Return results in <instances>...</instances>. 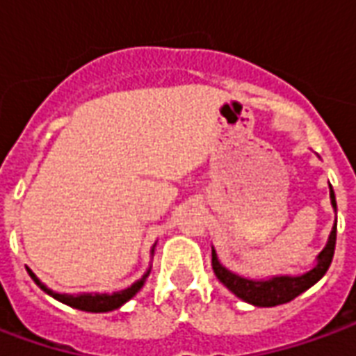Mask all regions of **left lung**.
<instances>
[{
  "instance_id": "8db88e82",
  "label": "left lung",
  "mask_w": 356,
  "mask_h": 356,
  "mask_svg": "<svg viewBox=\"0 0 356 356\" xmlns=\"http://www.w3.org/2000/svg\"><path fill=\"white\" fill-rule=\"evenodd\" d=\"M330 200H332V207L336 209V196H334L332 186H330ZM334 249H336V225H334L332 232H330V238H328L326 247L318 252L317 266L307 273H304V275H298V277L281 275V277L266 279V281H252V279L239 277L236 273L228 272L225 266H220L215 249L211 252V264L213 272L218 277V281L228 291L234 292L238 298H241L243 302H249L252 305H259V307H273V305L291 302L296 296H300L302 292L307 291L309 286L315 285L318 279L328 272V268L332 264Z\"/></svg>"
}]
</instances>
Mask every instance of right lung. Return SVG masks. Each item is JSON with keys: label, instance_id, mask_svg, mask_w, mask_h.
<instances>
[{"label": "right lung", "instance_id": "add662e5", "mask_svg": "<svg viewBox=\"0 0 356 356\" xmlns=\"http://www.w3.org/2000/svg\"><path fill=\"white\" fill-rule=\"evenodd\" d=\"M30 272V277L38 283L41 289H43L47 294H51L52 298L60 300V302H64V304L71 305V307H75V309H83V312H92V313H105V312H113V309H117L122 304H126L128 300L134 298L138 291L143 286L145 279L149 275V272L145 273L143 277L136 281L134 285L124 289V291L120 292H113V294H58V292H52L51 289H47V286L35 277V273Z\"/></svg>", "mask_w": 356, "mask_h": 356}]
</instances>
